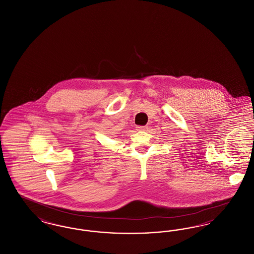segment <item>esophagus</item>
<instances>
[{"instance_id": "1", "label": "esophagus", "mask_w": 254, "mask_h": 254, "mask_svg": "<svg viewBox=\"0 0 254 254\" xmlns=\"http://www.w3.org/2000/svg\"><path fill=\"white\" fill-rule=\"evenodd\" d=\"M136 128H137V130H145V129H147V127H145V126H138Z\"/></svg>"}]
</instances>
